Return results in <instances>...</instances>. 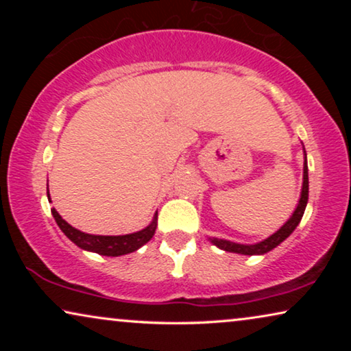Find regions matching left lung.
<instances>
[{
	"instance_id": "obj_1",
	"label": "left lung",
	"mask_w": 351,
	"mask_h": 351,
	"mask_svg": "<svg viewBox=\"0 0 351 351\" xmlns=\"http://www.w3.org/2000/svg\"><path fill=\"white\" fill-rule=\"evenodd\" d=\"M306 203H308V165H306V153L304 148V182H302V191L299 203H297L294 213L289 219L286 220L285 225L280 230H276L275 233L270 234V237L262 239V241L254 243V244H241V243H233L228 241V239L222 238H208L214 246L227 252H234V254H243V256H262V254L270 252L271 249L285 241V239L289 237V234L297 228V225L300 223L302 217H304Z\"/></svg>"
}]
</instances>
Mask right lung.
Instances as JSON below:
<instances>
[{"instance_id": "right-lung-1", "label": "right lung", "mask_w": 351, "mask_h": 351, "mask_svg": "<svg viewBox=\"0 0 351 351\" xmlns=\"http://www.w3.org/2000/svg\"><path fill=\"white\" fill-rule=\"evenodd\" d=\"M47 199L51 203V196H49V186H47ZM52 215H54L57 225L62 232L65 233V237L70 239L71 243H75L76 246L84 249V251L89 252H95L100 254V256H107V257H118V256H124V254H131L137 249H141L143 244H147L150 239L153 238L156 230V220H158V210L153 215L152 222L147 225L145 228L138 230L136 233H129V234H118V237H105V234H90V233H84L81 230L71 227L69 222H65L62 219V215L57 213V210L52 208L51 209Z\"/></svg>"}]
</instances>
